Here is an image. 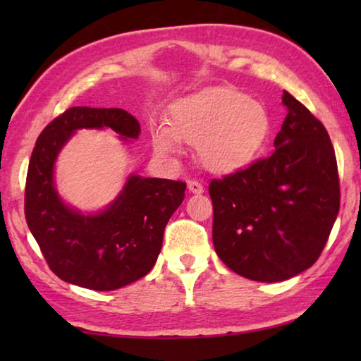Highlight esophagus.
Returning <instances> with one entry per match:
<instances>
[{"instance_id": "obj_1", "label": "esophagus", "mask_w": 361, "mask_h": 361, "mask_svg": "<svg viewBox=\"0 0 361 361\" xmlns=\"http://www.w3.org/2000/svg\"><path fill=\"white\" fill-rule=\"evenodd\" d=\"M188 189L191 192H194V194H200V192H204V186L200 185L199 181H195V180H189L188 181Z\"/></svg>"}]
</instances>
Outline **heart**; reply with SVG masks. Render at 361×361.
I'll return each mask as SVG.
<instances>
[{"label":"heart","instance_id":"obj_1","mask_svg":"<svg viewBox=\"0 0 361 361\" xmlns=\"http://www.w3.org/2000/svg\"><path fill=\"white\" fill-rule=\"evenodd\" d=\"M271 119L261 103L232 87L207 89L176 102L169 114V129L151 133L156 152H178L180 140L195 145L202 166L215 173L245 167L264 146Z\"/></svg>","mask_w":361,"mask_h":361}]
</instances>
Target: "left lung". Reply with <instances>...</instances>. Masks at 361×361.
<instances>
[{"mask_svg":"<svg viewBox=\"0 0 361 361\" xmlns=\"http://www.w3.org/2000/svg\"><path fill=\"white\" fill-rule=\"evenodd\" d=\"M276 151L212 180L213 245L231 271L282 282L319 259L339 213V175L325 126L285 90Z\"/></svg>","mask_w":361,"mask_h":361,"instance_id":"1","label":"left lung"}]
</instances>
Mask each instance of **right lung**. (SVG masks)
I'll use <instances>...</instances> for the list:
<instances>
[{
    "label": "right lung",
    "mask_w": 361,
    "mask_h": 361,
    "mask_svg": "<svg viewBox=\"0 0 361 361\" xmlns=\"http://www.w3.org/2000/svg\"><path fill=\"white\" fill-rule=\"evenodd\" d=\"M113 129L137 138L138 121L121 108L73 106L44 127L30 157L25 219L51 271L95 291L145 277L162 248L164 229L185 199V181L132 175L106 210L85 216L66 207L54 186V162L78 129Z\"/></svg>",
    "instance_id": "1"
}]
</instances>
